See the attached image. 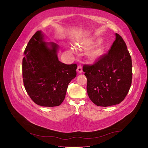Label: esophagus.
I'll list each match as a JSON object with an SVG mask.
<instances>
[{"label":"esophagus","mask_w":148,"mask_h":148,"mask_svg":"<svg viewBox=\"0 0 148 148\" xmlns=\"http://www.w3.org/2000/svg\"><path fill=\"white\" fill-rule=\"evenodd\" d=\"M78 72L79 73H82V71H83V70H82V66H81V65H79L78 66V68H77V70Z\"/></svg>","instance_id":"34e87169"}]
</instances>
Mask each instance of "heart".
<instances>
[{"label": "heart", "instance_id": "b5f03b06", "mask_svg": "<svg viewBox=\"0 0 148 148\" xmlns=\"http://www.w3.org/2000/svg\"><path fill=\"white\" fill-rule=\"evenodd\" d=\"M106 44L101 41L100 38H97L93 41H89L83 46V49L85 50H90L93 49L88 53V57L89 59L92 61L99 60L104 56L106 51ZM71 51L75 52V49H71Z\"/></svg>", "mask_w": 148, "mask_h": 148}]
</instances>
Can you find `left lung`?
Masks as SVG:
<instances>
[{
  "mask_svg": "<svg viewBox=\"0 0 148 148\" xmlns=\"http://www.w3.org/2000/svg\"><path fill=\"white\" fill-rule=\"evenodd\" d=\"M89 99L97 106L119 104L128 94L132 79V58L122 38L115 33V40L108 53L95 64L84 65Z\"/></svg>",
  "mask_w": 148,
  "mask_h": 148,
  "instance_id": "left-lung-1",
  "label": "left lung"
}]
</instances>
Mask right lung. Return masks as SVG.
<instances>
[{
  "instance_id": "obj_1",
  "label": "right lung",
  "mask_w": 148,
  "mask_h": 148,
  "mask_svg": "<svg viewBox=\"0 0 148 148\" xmlns=\"http://www.w3.org/2000/svg\"><path fill=\"white\" fill-rule=\"evenodd\" d=\"M44 38L42 31H38L26 46L22 63L23 83L36 104L59 106L65 99L69 84L77 75V65L59 61V46L44 41Z\"/></svg>"
}]
</instances>
